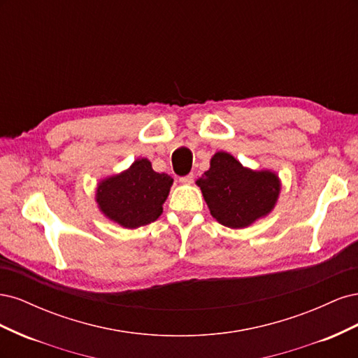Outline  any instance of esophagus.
<instances>
[{
    "label": "esophagus",
    "instance_id": "esophagus-1",
    "mask_svg": "<svg viewBox=\"0 0 358 358\" xmlns=\"http://www.w3.org/2000/svg\"><path fill=\"white\" fill-rule=\"evenodd\" d=\"M192 180H194V175H192V173H189V175H187V176L179 178V182H180V183H185V185H189V183H192Z\"/></svg>",
    "mask_w": 358,
    "mask_h": 358
}]
</instances>
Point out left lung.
Listing matches in <instances>:
<instances>
[{
	"label": "left lung",
	"mask_w": 358,
	"mask_h": 358,
	"mask_svg": "<svg viewBox=\"0 0 358 358\" xmlns=\"http://www.w3.org/2000/svg\"><path fill=\"white\" fill-rule=\"evenodd\" d=\"M213 218L230 229H243L275 208L280 182L268 170L252 171L227 152H216L210 169L197 180Z\"/></svg>",
	"instance_id": "left-lung-1"
}]
</instances>
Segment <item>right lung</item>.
<instances>
[{"mask_svg": "<svg viewBox=\"0 0 358 358\" xmlns=\"http://www.w3.org/2000/svg\"><path fill=\"white\" fill-rule=\"evenodd\" d=\"M171 183L169 175L154 171L142 158L121 175L101 180L95 197L107 218L125 229H137L158 220Z\"/></svg>", "mask_w": 358, "mask_h": 358, "instance_id": "1", "label": "right lung"}]
</instances>
